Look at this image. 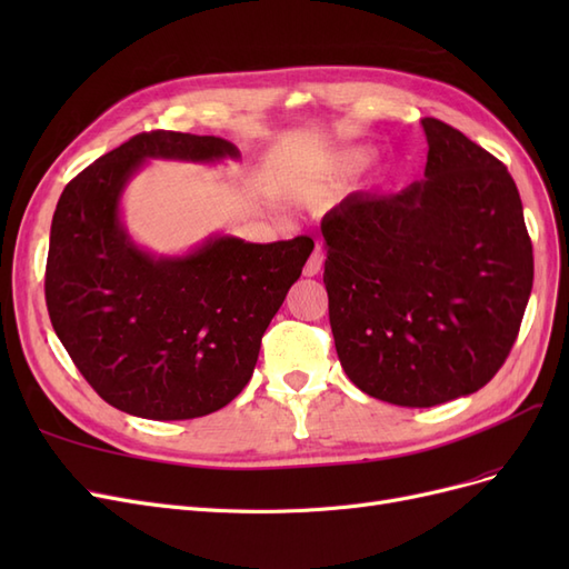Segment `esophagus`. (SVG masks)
I'll list each match as a JSON object with an SVG mask.
<instances>
[{
    "label": "esophagus",
    "instance_id": "obj_1",
    "mask_svg": "<svg viewBox=\"0 0 569 569\" xmlns=\"http://www.w3.org/2000/svg\"><path fill=\"white\" fill-rule=\"evenodd\" d=\"M320 268H322V249L316 247V251L311 253V258H308V263L303 268V274H306V278H316Z\"/></svg>",
    "mask_w": 569,
    "mask_h": 569
}]
</instances>
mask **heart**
Masks as SVG:
<instances>
[{"instance_id":"1","label":"heart","mask_w":569,"mask_h":569,"mask_svg":"<svg viewBox=\"0 0 569 569\" xmlns=\"http://www.w3.org/2000/svg\"><path fill=\"white\" fill-rule=\"evenodd\" d=\"M375 157V151L370 147H347L337 153H332L325 163L322 170V184L325 187H339L341 182H347L353 178L358 170H363Z\"/></svg>"}]
</instances>
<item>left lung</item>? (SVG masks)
<instances>
[{
    "mask_svg": "<svg viewBox=\"0 0 569 569\" xmlns=\"http://www.w3.org/2000/svg\"><path fill=\"white\" fill-rule=\"evenodd\" d=\"M425 178L351 194L320 230L339 363L372 399L432 408L506 363L531 295L533 256L508 168L425 118Z\"/></svg>",
    "mask_w": 569,
    "mask_h": 569,
    "instance_id": "1",
    "label": "left lung"
}]
</instances>
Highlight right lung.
Returning <instances> with one entry per match:
<instances>
[{
    "mask_svg": "<svg viewBox=\"0 0 569 569\" xmlns=\"http://www.w3.org/2000/svg\"><path fill=\"white\" fill-rule=\"evenodd\" d=\"M151 159L220 163L237 161L239 149L213 134L153 130L84 168L51 220L47 311L107 403L144 420H192L247 387L263 332L313 242L211 234L180 256L142 249L120 201Z\"/></svg>",
    "mask_w": 569,
    "mask_h": 569,
    "instance_id": "obj_1",
    "label": "right lung"
}]
</instances>
